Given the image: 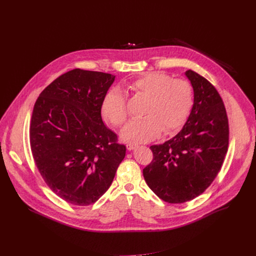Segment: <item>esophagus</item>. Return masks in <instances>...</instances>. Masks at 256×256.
I'll use <instances>...</instances> for the list:
<instances>
[{
    "instance_id": "obj_1",
    "label": "esophagus",
    "mask_w": 256,
    "mask_h": 256,
    "mask_svg": "<svg viewBox=\"0 0 256 256\" xmlns=\"http://www.w3.org/2000/svg\"><path fill=\"white\" fill-rule=\"evenodd\" d=\"M136 147V146L134 144H126V149H128V151H132Z\"/></svg>"
}]
</instances>
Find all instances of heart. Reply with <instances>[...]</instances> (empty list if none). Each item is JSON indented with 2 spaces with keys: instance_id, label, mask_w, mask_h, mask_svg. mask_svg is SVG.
<instances>
[{
  "instance_id": "obj_1",
  "label": "heart",
  "mask_w": 256,
  "mask_h": 256,
  "mask_svg": "<svg viewBox=\"0 0 256 256\" xmlns=\"http://www.w3.org/2000/svg\"><path fill=\"white\" fill-rule=\"evenodd\" d=\"M134 94L147 99L142 120H130L122 130L120 138L130 144L147 142L159 136L161 132L169 134L182 128L194 106L192 84L184 79H173L159 72H148L126 84ZM101 114L105 120L120 126L128 118V105L122 92L109 90L101 102Z\"/></svg>"
}]
</instances>
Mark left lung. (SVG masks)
Here are the masks:
<instances>
[{
	"label": "left lung",
	"instance_id": "8db88e82",
	"mask_svg": "<svg viewBox=\"0 0 256 256\" xmlns=\"http://www.w3.org/2000/svg\"><path fill=\"white\" fill-rule=\"evenodd\" d=\"M184 74L194 88L192 112L175 136L151 146L154 158L142 170L148 186L170 204L192 200L210 186L229 144L228 118L220 94L198 72L188 70Z\"/></svg>",
	"mask_w": 256,
	"mask_h": 256
}]
</instances>
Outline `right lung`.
I'll use <instances>...</instances> for the list:
<instances>
[{
	"instance_id": "obj_1",
	"label": "right lung",
	"mask_w": 256,
	"mask_h": 256,
	"mask_svg": "<svg viewBox=\"0 0 256 256\" xmlns=\"http://www.w3.org/2000/svg\"><path fill=\"white\" fill-rule=\"evenodd\" d=\"M116 76L72 70L35 102L30 144L48 188L76 206L97 202L112 186L126 148L101 118V102Z\"/></svg>"
}]
</instances>
